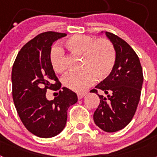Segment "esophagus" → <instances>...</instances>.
Here are the masks:
<instances>
[{"instance_id": "esophagus-1", "label": "esophagus", "mask_w": 157, "mask_h": 157, "mask_svg": "<svg viewBox=\"0 0 157 157\" xmlns=\"http://www.w3.org/2000/svg\"><path fill=\"white\" fill-rule=\"evenodd\" d=\"M85 95H86V94H84V93H83V94H77L78 98V99H82V98Z\"/></svg>"}]
</instances>
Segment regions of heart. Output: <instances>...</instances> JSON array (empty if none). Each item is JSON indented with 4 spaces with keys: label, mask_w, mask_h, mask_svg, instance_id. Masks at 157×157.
I'll use <instances>...</instances> for the list:
<instances>
[{
    "label": "heart",
    "mask_w": 157,
    "mask_h": 157,
    "mask_svg": "<svg viewBox=\"0 0 157 157\" xmlns=\"http://www.w3.org/2000/svg\"><path fill=\"white\" fill-rule=\"evenodd\" d=\"M71 53L82 55L81 68L71 71L63 78V85L71 90L82 93L95 82L96 78L102 80L109 77L116 62L114 45L106 38H98L88 35L75 34L64 42ZM49 61L56 72L64 70V53L59 46L54 45L49 52Z\"/></svg>",
    "instance_id": "1"
}]
</instances>
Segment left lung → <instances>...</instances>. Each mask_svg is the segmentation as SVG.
Here are the masks:
<instances>
[{
	"label": "left lung",
	"instance_id": "obj_1",
	"mask_svg": "<svg viewBox=\"0 0 157 157\" xmlns=\"http://www.w3.org/2000/svg\"><path fill=\"white\" fill-rule=\"evenodd\" d=\"M105 34L116 48V65L110 75L90 92L101 99L94 112V123L102 130L111 133L124 128L134 117L141 97L143 73L139 58L128 43L110 32ZM98 89L107 97L99 95Z\"/></svg>",
	"mask_w": 157,
	"mask_h": 157
}]
</instances>
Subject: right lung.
Listing matches in <instances>:
<instances>
[{
  "mask_svg": "<svg viewBox=\"0 0 157 157\" xmlns=\"http://www.w3.org/2000/svg\"><path fill=\"white\" fill-rule=\"evenodd\" d=\"M63 33H41L23 45L12 71V98L20 120L34 135L52 138L65 127L67 109L78 101L77 95L59 82L49 61L52 43L65 37ZM59 90L52 101L47 90Z\"/></svg>",
  "mask_w": 157,
  "mask_h": 157,
  "instance_id": "right-lung-1",
  "label": "right lung"
}]
</instances>
